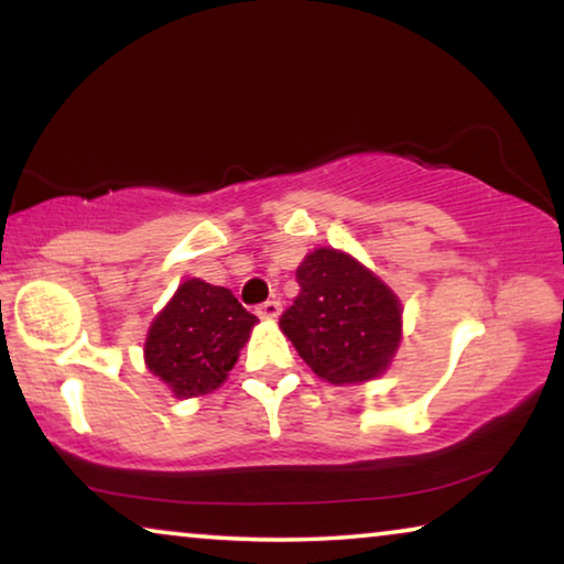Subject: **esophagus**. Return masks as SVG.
<instances>
[{
  "instance_id": "1",
  "label": "esophagus",
  "mask_w": 564,
  "mask_h": 564,
  "mask_svg": "<svg viewBox=\"0 0 564 564\" xmlns=\"http://www.w3.org/2000/svg\"><path fill=\"white\" fill-rule=\"evenodd\" d=\"M280 313H282L280 300H267V303L257 305V315H261V318H267V321H274Z\"/></svg>"
}]
</instances>
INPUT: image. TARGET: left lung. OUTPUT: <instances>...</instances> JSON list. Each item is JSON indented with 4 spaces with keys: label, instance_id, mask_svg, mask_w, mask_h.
Segmentation results:
<instances>
[{
    "label": "left lung",
    "instance_id": "1",
    "mask_svg": "<svg viewBox=\"0 0 564 564\" xmlns=\"http://www.w3.org/2000/svg\"><path fill=\"white\" fill-rule=\"evenodd\" d=\"M300 292L280 326L326 382H367L388 369L400 344V303L349 253L315 249L297 267Z\"/></svg>",
    "mask_w": 564,
    "mask_h": 564
}]
</instances>
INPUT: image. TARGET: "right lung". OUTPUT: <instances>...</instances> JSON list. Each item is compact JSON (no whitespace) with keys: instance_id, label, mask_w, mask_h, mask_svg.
Returning a JSON list of instances; mask_svg holds the SVG:
<instances>
[{"instance_id":"obj_1","label":"right lung","mask_w":564,"mask_h":564,"mask_svg":"<svg viewBox=\"0 0 564 564\" xmlns=\"http://www.w3.org/2000/svg\"><path fill=\"white\" fill-rule=\"evenodd\" d=\"M257 321L230 290L187 280L151 323L145 365L176 398L205 395L226 382Z\"/></svg>"}]
</instances>
